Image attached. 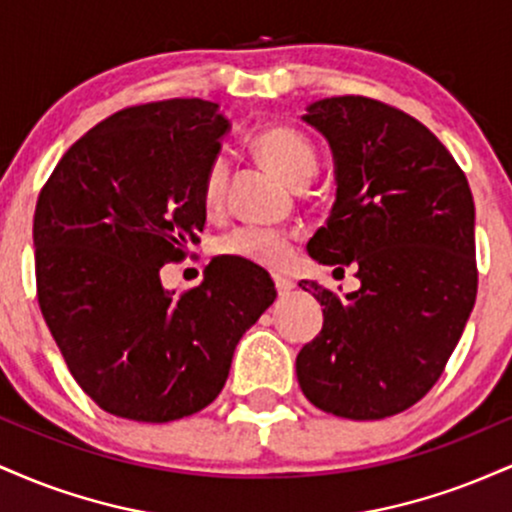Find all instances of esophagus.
<instances>
[{"mask_svg": "<svg viewBox=\"0 0 512 512\" xmlns=\"http://www.w3.org/2000/svg\"><path fill=\"white\" fill-rule=\"evenodd\" d=\"M274 286H276V293H279V296H289L291 289L296 284H293L291 279H286V276H274Z\"/></svg>", "mask_w": 512, "mask_h": 512, "instance_id": "obj_1", "label": "esophagus"}]
</instances>
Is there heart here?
Segmentation results:
<instances>
[{"instance_id":"obj_1","label":"heart","mask_w":512,"mask_h":512,"mask_svg":"<svg viewBox=\"0 0 512 512\" xmlns=\"http://www.w3.org/2000/svg\"><path fill=\"white\" fill-rule=\"evenodd\" d=\"M252 149L262 158L264 166L274 170L281 180L293 187L308 185L317 173L315 144L293 127L267 125L257 129L252 137ZM228 178H231V163L223 154H216L204 168L202 185H199V199L209 216L221 214L226 207ZM216 252L223 257L255 264V267L281 269L289 264L293 255V238L284 231H274V228L240 226L219 238Z\"/></svg>"}]
</instances>
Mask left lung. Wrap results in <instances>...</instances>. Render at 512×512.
<instances>
[{
  "label": "left lung",
  "mask_w": 512,
  "mask_h": 512,
  "mask_svg": "<svg viewBox=\"0 0 512 512\" xmlns=\"http://www.w3.org/2000/svg\"><path fill=\"white\" fill-rule=\"evenodd\" d=\"M303 120L327 137L337 173L308 252L351 264L361 289L301 284L325 322L296 358L298 385L327 414L378 421L438 383L477 301L472 190L436 134L383 101L325 98Z\"/></svg>",
  "instance_id": "left-lung-1"
}]
</instances>
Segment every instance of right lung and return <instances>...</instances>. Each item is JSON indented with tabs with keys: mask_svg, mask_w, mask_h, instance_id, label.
<instances>
[{
	"mask_svg": "<svg viewBox=\"0 0 512 512\" xmlns=\"http://www.w3.org/2000/svg\"><path fill=\"white\" fill-rule=\"evenodd\" d=\"M228 120L202 98L117 110L69 146L33 216L38 305L69 373L108 414L166 424L219 397L238 339L274 303L262 267L221 257L170 293L199 243V185Z\"/></svg>",
	"mask_w": 512,
	"mask_h": 512,
	"instance_id": "right-lung-1",
	"label": "right lung"
}]
</instances>
